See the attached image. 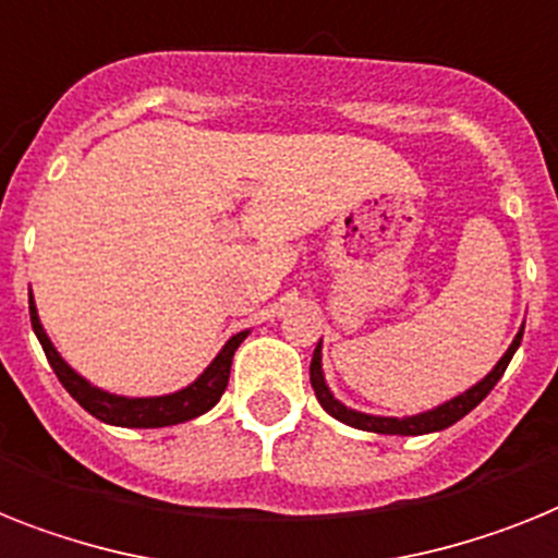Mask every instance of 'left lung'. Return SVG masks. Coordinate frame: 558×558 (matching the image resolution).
<instances>
[{
    "label": "left lung",
    "instance_id": "1",
    "mask_svg": "<svg viewBox=\"0 0 558 558\" xmlns=\"http://www.w3.org/2000/svg\"><path fill=\"white\" fill-rule=\"evenodd\" d=\"M519 343H522V329H519V335L513 337L510 349L505 351V357L496 363L494 372H490L485 380L476 383L474 388H468L465 395L448 400L446 405H439V409L425 411V414H416V416H402V420H397V416L360 414V411L345 409L343 402H337L335 397H331L329 388H326V380H323L320 343H317L315 357H312V366H308V380H312V388H315V397H317V402L323 405V411L335 416V420H340V423L351 425V428H360V430H374V434H402V437H416V434H430V430L448 428V425H453L457 420H462L468 411H474L476 405H480V402L490 395V388L499 383V377H502L505 368H508L510 357H513V351L519 349Z\"/></svg>",
    "mask_w": 558,
    "mask_h": 558
}]
</instances>
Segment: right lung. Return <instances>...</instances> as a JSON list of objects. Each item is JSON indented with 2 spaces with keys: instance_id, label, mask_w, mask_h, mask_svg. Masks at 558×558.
<instances>
[{
  "instance_id": "obj_1",
  "label": "right lung",
  "mask_w": 558,
  "mask_h": 558,
  "mask_svg": "<svg viewBox=\"0 0 558 558\" xmlns=\"http://www.w3.org/2000/svg\"><path fill=\"white\" fill-rule=\"evenodd\" d=\"M31 323L33 331L39 337L41 349H45V357H48L50 368L56 372L59 383L68 388V395L82 405L87 414H93L101 423L121 425V428H163V425H178L186 423V420H195L204 411H209L215 402L221 400V395L227 391L229 383V368H232V357H235V349L243 343V337L250 331H241L229 340L221 349V354L209 363V368L201 374L198 380L192 386L181 388L175 395L167 397H116L107 395L101 388L90 386V383L78 377L73 368L59 357V351L53 349L50 337L41 329L39 315H36V306H33L31 298Z\"/></svg>"
}]
</instances>
